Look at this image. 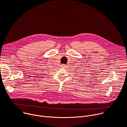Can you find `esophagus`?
Listing matches in <instances>:
<instances>
[{
  "label": "esophagus",
  "instance_id": "34e87169",
  "mask_svg": "<svg viewBox=\"0 0 127 127\" xmlns=\"http://www.w3.org/2000/svg\"><path fill=\"white\" fill-rule=\"evenodd\" d=\"M66 66V65H65V64H62L61 65V67H65Z\"/></svg>",
  "mask_w": 127,
  "mask_h": 127
}]
</instances>
